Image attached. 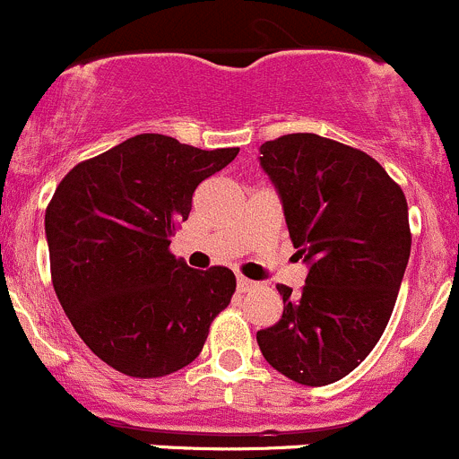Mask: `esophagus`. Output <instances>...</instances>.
I'll return each instance as SVG.
<instances>
[{"instance_id":"obj_1","label":"esophagus","mask_w":459,"mask_h":459,"mask_svg":"<svg viewBox=\"0 0 459 459\" xmlns=\"http://www.w3.org/2000/svg\"><path fill=\"white\" fill-rule=\"evenodd\" d=\"M236 285H238V290H240V292H249V290H254V288H256L258 283H254V281L245 279V276H238V279H236Z\"/></svg>"}]
</instances>
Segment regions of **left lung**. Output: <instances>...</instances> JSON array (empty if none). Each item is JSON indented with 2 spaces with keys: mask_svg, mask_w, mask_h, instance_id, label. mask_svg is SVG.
I'll return each instance as SVG.
<instances>
[{
  "mask_svg": "<svg viewBox=\"0 0 459 459\" xmlns=\"http://www.w3.org/2000/svg\"><path fill=\"white\" fill-rule=\"evenodd\" d=\"M261 167L310 272L299 294L276 285L283 316L258 330V348L292 382H339L370 355L393 315L411 256L406 196L368 153L316 134L267 140Z\"/></svg>",
  "mask_w": 459,
  "mask_h": 459,
  "instance_id": "8db88e82",
  "label": "left lung"
}]
</instances>
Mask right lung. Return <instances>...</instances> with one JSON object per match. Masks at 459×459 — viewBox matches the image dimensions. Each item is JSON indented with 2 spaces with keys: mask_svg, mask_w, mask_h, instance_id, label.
I'll return each instance as SVG.
<instances>
[{
  "mask_svg": "<svg viewBox=\"0 0 459 459\" xmlns=\"http://www.w3.org/2000/svg\"><path fill=\"white\" fill-rule=\"evenodd\" d=\"M236 153L140 134L57 185L44 216L53 288L82 342L117 373L156 379L189 366L230 306L234 272L192 270L169 238L198 185Z\"/></svg>",
  "mask_w": 459,
  "mask_h": 459,
  "instance_id": "1",
  "label": "right lung"
}]
</instances>
